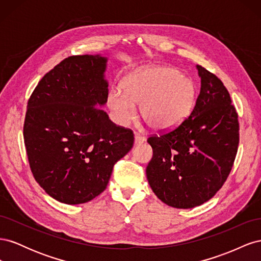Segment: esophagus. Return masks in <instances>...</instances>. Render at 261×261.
I'll list each match as a JSON object with an SVG mask.
<instances>
[{
	"label": "esophagus",
	"mask_w": 261,
	"mask_h": 261,
	"mask_svg": "<svg viewBox=\"0 0 261 261\" xmlns=\"http://www.w3.org/2000/svg\"><path fill=\"white\" fill-rule=\"evenodd\" d=\"M145 140H146V138H145L144 136L139 135V134H137V135H135V145H140V144H143Z\"/></svg>",
	"instance_id": "34e87169"
}]
</instances>
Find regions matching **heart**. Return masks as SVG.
<instances>
[{
    "label": "heart",
    "mask_w": 261,
    "mask_h": 261,
    "mask_svg": "<svg viewBox=\"0 0 261 261\" xmlns=\"http://www.w3.org/2000/svg\"><path fill=\"white\" fill-rule=\"evenodd\" d=\"M196 88L188 78L171 67L138 69L123 81V90L112 88L108 103L114 120L127 125L140 105L143 120L155 130H168L183 122L195 105Z\"/></svg>",
    "instance_id": "heart-1"
}]
</instances>
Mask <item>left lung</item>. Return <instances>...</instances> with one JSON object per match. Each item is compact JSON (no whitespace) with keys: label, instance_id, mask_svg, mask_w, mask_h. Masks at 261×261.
Segmentation results:
<instances>
[{"label":"left lung","instance_id":"1","mask_svg":"<svg viewBox=\"0 0 261 261\" xmlns=\"http://www.w3.org/2000/svg\"><path fill=\"white\" fill-rule=\"evenodd\" d=\"M192 113L175 128L152 135L147 178L168 206L188 209L211 199L230 174L240 143L239 115L221 80L202 66Z\"/></svg>","mask_w":261,"mask_h":261}]
</instances>
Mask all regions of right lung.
Wrapping results in <instances>:
<instances>
[{"label": "right lung", "instance_id": "add662e5", "mask_svg": "<svg viewBox=\"0 0 261 261\" xmlns=\"http://www.w3.org/2000/svg\"><path fill=\"white\" fill-rule=\"evenodd\" d=\"M107 59L73 55L46 73L31 93L23 141L37 183L67 204L92 200L107 188L114 164L133 148L134 134L102 110Z\"/></svg>", "mask_w": 261, "mask_h": 261}]
</instances>
